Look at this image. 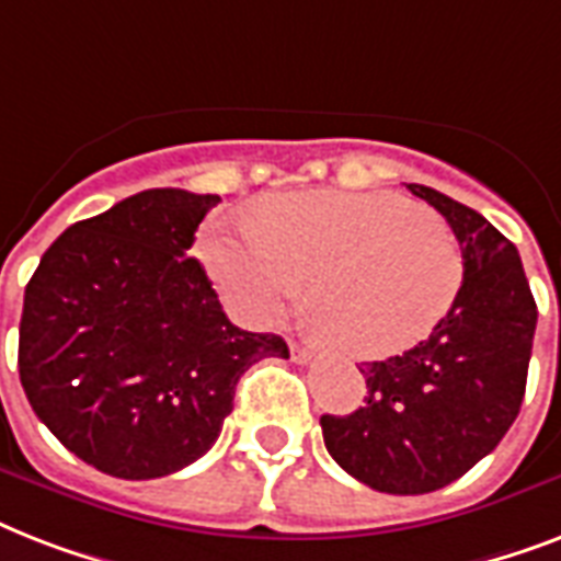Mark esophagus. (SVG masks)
<instances>
[{
    "mask_svg": "<svg viewBox=\"0 0 561 561\" xmlns=\"http://www.w3.org/2000/svg\"><path fill=\"white\" fill-rule=\"evenodd\" d=\"M288 350H290V358L297 360V364H311V360H314V352L308 350V346H302V343L290 341Z\"/></svg>",
    "mask_w": 561,
    "mask_h": 561,
    "instance_id": "obj_1",
    "label": "esophagus"
}]
</instances>
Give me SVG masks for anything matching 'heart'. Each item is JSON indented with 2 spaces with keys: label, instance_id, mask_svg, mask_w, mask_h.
<instances>
[{
  "label": "heart",
  "instance_id": "obj_1",
  "mask_svg": "<svg viewBox=\"0 0 561 561\" xmlns=\"http://www.w3.org/2000/svg\"><path fill=\"white\" fill-rule=\"evenodd\" d=\"M203 255L259 325L282 320L311 288L317 334L360 360L425 341L462 285V253L448 224L383 192L273 197L255 220H211Z\"/></svg>",
  "mask_w": 561,
  "mask_h": 561
}]
</instances>
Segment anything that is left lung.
Here are the masks:
<instances>
[{
  "mask_svg": "<svg viewBox=\"0 0 561 561\" xmlns=\"http://www.w3.org/2000/svg\"><path fill=\"white\" fill-rule=\"evenodd\" d=\"M434 206L462 250V285L427 341L364 364V408L320 416L343 471L390 495H425L495 451L527 387L536 299L522 255L480 211L436 188L408 183Z\"/></svg>",
  "mask_w": 561,
  "mask_h": 561,
  "instance_id": "8db88e82",
  "label": "left lung"
}]
</instances>
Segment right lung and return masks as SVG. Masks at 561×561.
Instances as JSON below:
<instances>
[{"instance_id":"right-lung-1","label":"right lung","mask_w":561,"mask_h":561,"mask_svg":"<svg viewBox=\"0 0 561 561\" xmlns=\"http://www.w3.org/2000/svg\"><path fill=\"white\" fill-rule=\"evenodd\" d=\"M218 194L148 188L48 247L25 288L20 381L37 419L104 474L153 480L201 460L238 378L288 358L227 320L188 255Z\"/></svg>"}]
</instances>
